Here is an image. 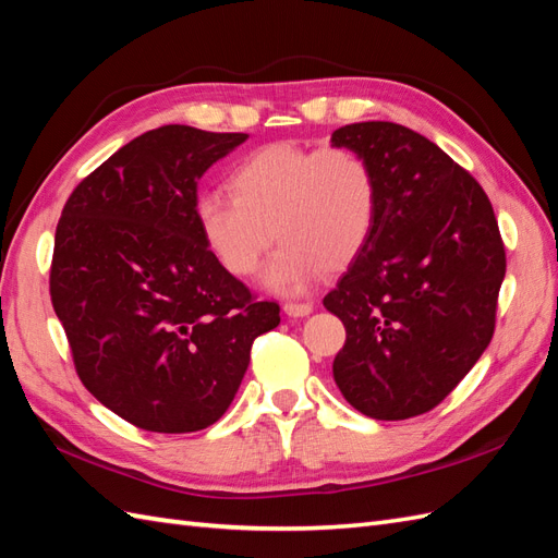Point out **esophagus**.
<instances>
[{
  "mask_svg": "<svg viewBox=\"0 0 558 558\" xmlns=\"http://www.w3.org/2000/svg\"><path fill=\"white\" fill-rule=\"evenodd\" d=\"M282 308H284V314H288V316L302 318V316H308L311 311H314V304H311V302H288Z\"/></svg>",
  "mask_w": 558,
  "mask_h": 558,
  "instance_id": "34e87169",
  "label": "esophagus"
}]
</instances>
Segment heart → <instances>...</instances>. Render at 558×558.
Instances as JSON below:
<instances>
[{"label": "heart", "instance_id": "b5f03b06", "mask_svg": "<svg viewBox=\"0 0 558 558\" xmlns=\"http://www.w3.org/2000/svg\"><path fill=\"white\" fill-rule=\"evenodd\" d=\"M230 190L202 192L194 202L202 235L228 274L247 278L276 232L280 247L264 284L278 294H302L320 270L347 268L378 226V175L349 147L264 145L232 168Z\"/></svg>", "mask_w": 558, "mask_h": 558}]
</instances>
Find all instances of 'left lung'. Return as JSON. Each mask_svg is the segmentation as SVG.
Listing matches in <instances>:
<instances>
[{
	"instance_id": "left-lung-1",
	"label": "left lung",
	"mask_w": 558,
	"mask_h": 558,
	"mask_svg": "<svg viewBox=\"0 0 558 558\" xmlns=\"http://www.w3.org/2000/svg\"><path fill=\"white\" fill-rule=\"evenodd\" d=\"M371 161L378 226L323 306L344 323L340 392L378 421L435 409L495 335L507 254L485 190L435 142L390 121L338 128Z\"/></svg>"
}]
</instances>
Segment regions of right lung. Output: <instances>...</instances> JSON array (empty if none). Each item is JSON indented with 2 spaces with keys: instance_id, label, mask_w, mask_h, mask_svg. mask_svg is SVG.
I'll return each mask as SVG.
<instances>
[{
  "instance_id": "add662e5",
  "label": "right lung",
  "mask_w": 558,
  "mask_h": 558,
  "mask_svg": "<svg viewBox=\"0 0 558 558\" xmlns=\"http://www.w3.org/2000/svg\"><path fill=\"white\" fill-rule=\"evenodd\" d=\"M250 135L161 125L128 142L63 206L49 294L77 378L149 433L223 416L252 342L280 323L220 266L197 218V180Z\"/></svg>"
}]
</instances>
